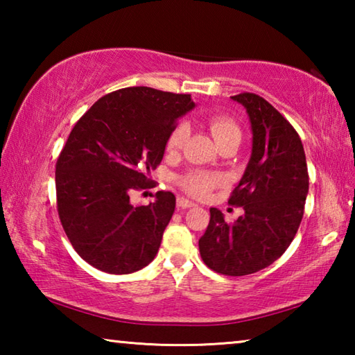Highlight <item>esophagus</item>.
Segmentation results:
<instances>
[{"instance_id": "1", "label": "esophagus", "mask_w": 355, "mask_h": 355, "mask_svg": "<svg viewBox=\"0 0 355 355\" xmlns=\"http://www.w3.org/2000/svg\"><path fill=\"white\" fill-rule=\"evenodd\" d=\"M177 207L178 208H191V207H196V203L188 200V199H184V197H178Z\"/></svg>"}]
</instances>
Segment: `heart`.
Instances as JSON below:
<instances>
[{
  "label": "heart",
  "instance_id": "heart-1",
  "mask_svg": "<svg viewBox=\"0 0 355 355\" xmlns=\"http://www.w3.org/2000/svg\"><path fill=\"white\" fill-rule=\"evenodd\" d=\"M208 130L211 131L214 141L218 146H222L228 141H238L241 139V128L232 117L224 116V114H214L207 119ZM188 136V127L186 123H178L171 131L169 137H167L166 148L169 152H175L183 146V142ZM224 183V177L220 173H211L203 171H192L186 175L180 178V186L188 192V194L194 197H207L214 188H218Z\"/></svg>",
  "mask_w": 355,
  "mask_h": 355
}]
</instances>
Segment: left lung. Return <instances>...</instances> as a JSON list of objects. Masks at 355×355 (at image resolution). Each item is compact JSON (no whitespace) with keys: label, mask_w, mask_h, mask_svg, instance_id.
Returning a JSON list of instances; mask_svg holds the SVG:
<instances>
[{"label":"left lung","mask_w":355,"mask_h":355,"mask_svg":"<svg viewBox=\"0 0 355 355\" xmlns=\"http://www.w3.org/2000/svg\"><path fill=\"white\" fill-rule=\"evenodd\" d=\"M248 112L252 155L228 203L244 214L227 224L218 208L199 239L203 263L224 275H248L268 268L296 236L309 194L304 146L293 125L257 94L232 97Z\"/></svg>","instance_id":"obj_1"}]
</instances>
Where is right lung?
<instances>
[{"label": "right lung", "mask_w": 355, "mask_h": 355, "mask_svg": "<svg viewBox=\"0 0 355 355\" xmlns=\"http://www.w3.org/2000/svg\"><path fill=\"white\" fill-rule=\"evenodd\" d=\"M196 106L189 94L125 87L95 101L56 163L58 213L84 261L107 274H131L158 254L175 196L133 207L130 194L150 188L177 120Z\"/></svg>", "instance_id": "right-lung-1"}]
</instances>
